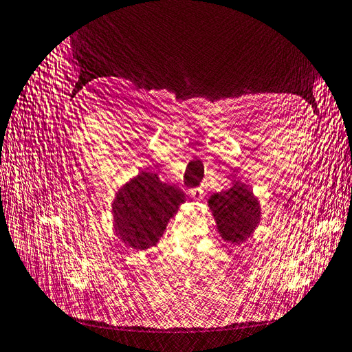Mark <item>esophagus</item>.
Listing matches in <instances>:
<instances>
[{
    "mask_svg": "<svg viewBox=\"0 0 352 352\" xmlns=\"http://www.w3.org/2000/svg\"><path fill=\"white\" fill-rule=\"evenodd\" d=\"M188 195H190V197H192L193 200H199L200 197H202V190H200V188H193V190H190Z\"/></svg>",
    "mask_w": 352,
    "mask_h": 352,
    "instance_id": "obj_1",
    "label": "esophagus"
}]
</instances>
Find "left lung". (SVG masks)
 <instances>
[{"mask_svg":"<svg viewBox=\"0 0 352 352\" xmlns=\"http://www.w3.org/2000/svg\"><path fill=\"white\" fill-rule=\"evenodd\" d=\"M208 206L221 239L232 245L246 242L263 217L259 199L240 179H233L224 192L210 195Z\"/></svg>","mask_w":352,"mask_h":352,"instance_id":"obj_1","label":"left lung"}]
</instances>
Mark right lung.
<instances>
[{
	"label": "right lung",
	"instance_id": "obj_1",
	"mask_svg": "<svg viewBox=\"0 0 352 352\" xmlns=\"http://www.w3.org/2000/svg\"><path fill=\"white\" fill-rule=\"evenodd\" d=\"M186 202L175 186L160 182L156 173L140 170L120 186L112 200L113 230L126 248L147 250L156 246L165 228Z\"/></svg>",
	"mask_w": 352,
	"mask_h": 352
}]
</instances>
